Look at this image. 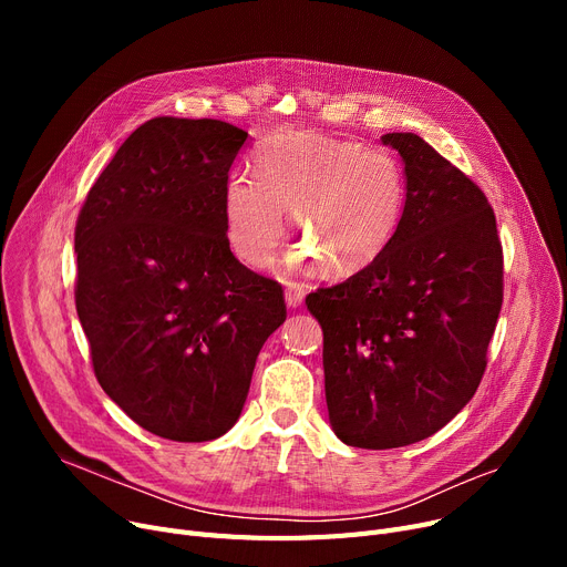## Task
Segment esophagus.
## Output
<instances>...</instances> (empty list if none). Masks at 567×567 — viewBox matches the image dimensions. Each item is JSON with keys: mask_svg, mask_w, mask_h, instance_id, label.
Here are the masks:
<instances>
[{"mask_svg": "<svg viewBox=\"0 0 567 567\" xmlns=\"http://www.w3.org/2000/svg\"><path fill=\"white\" fill-rule=\"evenodd\" d=\"M303 296H306V289L303 285L299 282H285V301L289 308H299L303 303Z\"/></svg>", "mask_w": 567, "mask_h": 567, "instance_id": "1", "label": "esophagus"}]
</instances>
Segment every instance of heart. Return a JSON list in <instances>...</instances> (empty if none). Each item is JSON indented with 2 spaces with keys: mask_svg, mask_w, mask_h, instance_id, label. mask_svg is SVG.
Returning a JSON list of instances; mask_svg holds the SVG:
<instances>
[{
  "mask_svg": "<svg viewBox=\"0 0 567 567\" xmlns=\"http://www.w3.org/2000/svg\"><path fill=\"white\" fill-rule=\"evenodd\" d=\"M252 177L229 178L223 218L234 255L257 268L274 261L289 212L301 241L293 261L359 274L389 248L406 206L402 165L351 140L299 133L268 142L252 156Z\"/></svg>",
  "mask_w": 567,
  "mask_h": 567,
  "instance_id": "obj_1",
  "label": "heart"
}]
</instances>
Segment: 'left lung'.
<instances>
[{
  "label": "left lung",
  "instance_id": "obj_1",
  "mask_svg": "<svg viewBox=\"0 0 567 567\" xmlns=\"http://www.w3.org/2000/svg\"><path fill=\"white\" fill-rule=\"evenodd\" d=\"M402 156L406 206L368 268L308 293L323 331L329 421L353 449L423 441L468 404L503 303V250L485 193L413 133Z\"/></svg>",
  "mask_w": 567,
  "mask_h": 567
}]
</instances>
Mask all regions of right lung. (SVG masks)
<instances>
[{
  "label": "right lung",
  "instance_id": "1",
  "mask_svg": "<svg viewBox=\"0 0 567 567\" xmlns=\"http://www.w3.org/2000/svg\"><path fill=\"white\" fill-rule=\"evenodd\" d=\"M248 133L218 118H148L118 146L75 225V308L101 389L156 436H223L282 287L238 261L223 193Z\"/></svg>",
  "mask_w": 567,
  "mask_h": 567
}]
</instances>
